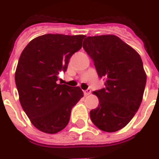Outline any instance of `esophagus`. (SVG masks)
Wrapping results in <instances>:
<instances>
[{"label": "esophagus", "instance_id": "esophagus-1", "mask_svg": "<svg viewBox=\"0 0 159 159\" xmlns=\"http://www.w3.org/2000/svg\"><path fill=\"white\" fill-rule=\"evenodd\" d=\"M83 93H84V95H85V96H86V95H89L90 94H91V89H87V90H86V91H84Z\"/></svg>", "mask_w": 159, "mask_h": 159}]
</instances>
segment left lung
Segmentation results:
<instances>
[{
    "label": "left lung",
    "instance_id": "obj_1",
    "mask_svg": "<svg viewBox=\"0 0 159 159\" xmlns=\"http://www.w3.org/2000/svg\"><path fill=\"white\" fill-rule=\"evenodd\" d=\"M83 48L90 55L104 88L94 91L99 105L90 112L92 122L107 132L119 131L138 111L146 84L140 55L115 35L87 37Z\"/></svg>",
    "mask_w": 159,
    "mask_h": 159
}]
</instances>
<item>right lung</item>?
Listing matches in <instances>:
<instances>
[{"mask_svg":"<svg viewBox=\"0 0 159 159\" xmlns=\"http://www.w3.org/2000/svg\"><path fill=\"white\" fill-rule=\"evenodd\" d=\"M86 36L45 34L32 40L19 57L15 83L21 106L33 126L55 134L65 128L73 107L83 97L79 86L58 84L71 56L82 48Z\"/></svg>","mask_w":159,"mask_h":159,"instance_id":"obj_1","label":"right lung"}]
</instances>
